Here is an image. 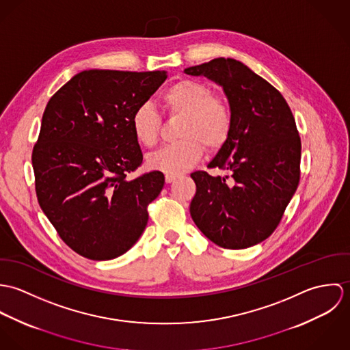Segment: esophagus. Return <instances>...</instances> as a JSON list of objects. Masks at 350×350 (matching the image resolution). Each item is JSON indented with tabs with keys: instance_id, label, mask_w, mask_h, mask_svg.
Instances as JSON below:
<instances>
[{
	"instance_id": "esophagus-1",
	"label": "esophagus",
	"mask_w": 350,
	"mask_h": 350,
	"mask_svg": "<svg viewBox=\"0 0 350 350\" xmlns=\"http://www.w3.org/2000/svg\"><path fill=\"white\" fill-rule=\"evenodd\" d=\"M176 178H178L176 175H170V174H167V175H165V182H167V183H172L174 180H176Z\"/></svg>"
}]
</instances>
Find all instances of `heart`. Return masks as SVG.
<instances>
[{
    "instance_id": "obj_1",
    "label": "heart",
    "mask_w": 350,
    "mask_h": 350,
    "mask_svg": "<svg viewBox=\"0 0 350 350\" xmlns=\"http://www.w3.org/2000/svg\"><path fill=\"white\" fill-rule=\"evenodd\" d=\"M161 103L170 116H182L178 126V137L182 139L150 154L147 161L152 170L170 175L186 172L200 161L204 147L218 150L226 144L233 128V113L229 102L214 94L207 83L179 79L163 92ZM131 126L143 147L157 146L161 118L150 103L135 109Z\"/></svg>"
}]
</instances>
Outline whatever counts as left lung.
<instances>
[{
  "mask_svg": "<svg viewBox=\"0 0 350 350\" xmlns=\"http://www.w3.org/2000/svg\"><path fill=\"white\" fill-rule=\"evenodd\" d=\"M185 72L221 85L233 113L232 133L208 164L230 171L233 180L193 172V221L218 247L250 248L275 232L298 189L301 144L295 118L279 90L239 60L217 57Z\"/></svg>",
  "mask_w": 350,
  "mask_h": 350,
  "instance_id": "8db88e82",
  "label": "left lung"
}]
</instances>
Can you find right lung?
Returning a JSON list of instances; mask_svg holds the SVG:
<instances>
[{
	"mask_svg": "<svg viewBox=\"0 0 350 350\" xmlns=\"http://www.w3.org/2000/svg\"><path fill=\"white\" fill-rule=\"evenodd\" d=\"M165 71L86 70L49 100L32 150L39 204L59 237L90 260L131 250L164 186L160 171L126 178L143 163L131 117Z\"/></svg>",
	"mask_w": 350,
	"mask_h": 350,
	"instance_id": "obj_1",
	"label": "right lung"
}]
</instances>
